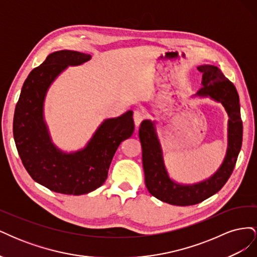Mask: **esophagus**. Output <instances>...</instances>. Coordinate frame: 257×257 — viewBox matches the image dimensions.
Segmentation results:
<instances>
[{
	"label": "esophagus",
	"mask_w": 257,
	"mask_h": 257,
	"mask_svg": "<svg viewBox=\"0 0 257 257\" xmlns=\"http://www.w3.org/2000/svg\"><path fill=\"white\" fill-rule=\"evenodd\" d=\"M145 118V113L142 111V110H135L134 113H133V119H134V123L135 125L138 126L139 124L142 123V121L144 120Z\"/></svg>",
	"instance_id": "1"
}]
</instances>
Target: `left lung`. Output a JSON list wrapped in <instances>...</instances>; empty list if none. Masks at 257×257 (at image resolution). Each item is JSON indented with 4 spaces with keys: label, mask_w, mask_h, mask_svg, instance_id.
<instances>
[{
    "label": "left lung",
    "mask_w": 257,
    "mask_h": 257,
    "mask_svg": "<svg viewBox=\"0 0 257 257\" xmlns=\"http://www.w3.org/2000/svg\"><path fill=\"white\" fill-rule=\"evenodd\" d=\"M197 69L203 73V88L199 89L196 95L210 96L220 102L229 116L227 152L219 170L207 180L192 185L179 184L173 181L165 168L162 148L155 131V122L144 120L139 127L147 189L152 196L175 206L196 205L219 192L235 168L242 144L239 95L234 83L214 65H201Z\"/></svg>",
    "instance_id": "1"
}]
</instances>
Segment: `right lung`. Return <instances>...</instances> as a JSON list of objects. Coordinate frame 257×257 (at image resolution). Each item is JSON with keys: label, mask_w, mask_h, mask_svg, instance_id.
I'll use <instances>...</instances> for the list:
<instances>
[{"label": "right lung", "mask_w": 257, "mask_h": 257, "mask_svg": "<svg viewBox=\"0 0 257 257\" xmlns=\"http://www.w3.org/2000/svg\"><path fill=\"white\" fill-rule=\"evenodd\" d=\"M90 59V54L72 50L50 53L29 74L14 114V139L27 172L37 183L66 195H82L99 188L118 147L135 128L133 111L128 110L105 120L82 150L65 153L51 143L43 115L46 93L68 65Z\"/></svg>", "instance_id": "right-lung-1"}]
</instances>
